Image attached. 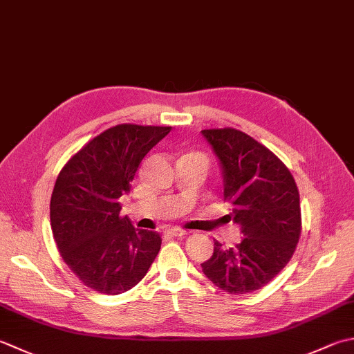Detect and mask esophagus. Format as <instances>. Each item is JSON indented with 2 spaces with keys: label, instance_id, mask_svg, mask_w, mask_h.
Segmentation results:
<instances>
[{
  "label": "esophagus",
  "instance_id": "obj_1",
  "mask_svg": "<svg viewBox=\"0 0 354 354\" xmlns=\"http://www.w3.org/2000/svg\"><path fill=\"white\" fill-rule=\"evenodd\" d=\"M167 234H170V236L181 238V236H185L187 232H185V230H183V228H178V227H175V228H169V230H167Z\"/></svg>",
  "mask_w": 354,
  "mask_h": 354
}]
</instances>
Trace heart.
Segmentation results:
<instances>
[{
	"label": "heart",
	"instance_id": "heart-1",
	"mask_svg": "<svg viewBox=\"0 0 354 354\" xmlns=\"http://www.w3.org/2000/svg\"><path fill=\"white\" fill-rule=\"evenodd\" d=\"M189 155H196V156H201V158H203L204 161L207 162V156H205V155H203V153H189Z\"/></svg>",
	"mask_w": 354,
	"mask_h": 354
}]
</instances>
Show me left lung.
I'll return each mask as SVG.
<instances>
[{"label": "left lung", "instance_id": "1", "mask_svg": "<svg viewBox=\"0 0 354 354\" xmlns=\"http://www.w3.org/2000/svg\"><path fill=\"white\" fill-rule=\"evenodd\" d=\"M203 135L223 165L224 199L242 241L233 248L214 241L212 258L201 267L223 292H256L278 276L296 250L302 230L299 190L287 165L244 131L205 129Z\"/></svg>", "mask_w": 354, "mask_h": 354}]
</instances>
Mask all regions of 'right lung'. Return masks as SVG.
Masks as SVG:
<instances>
[{
	"label": "right lung",
	"instance_id": "obj_1",
	"mask_svg": "<svg viewBox=\"0 0 354 354\" xmlns=\"http://www.w3.org/2000/svg\"><path fill=\"white\" fill-rule=\"evenodd\" d=\"M171 127L118 124L68 159L50 198V225L62 261L86 287L102 295L133 288L161 248L156 232L121 216L142 158Z\"/></svg>",
	"mask_w": 354,
	"mask_h": 354
}]
</instances>
